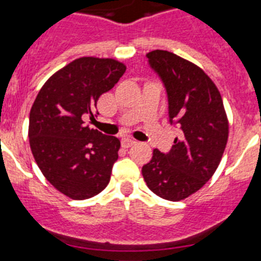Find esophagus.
<instances>
[{
  "label": "esophagus",
  "instance_id": "1",
  "mask_svg": "<svg viewBox=\"0 0 261 261\" xmlns=\"http://www.w3.org/2000/svg\"><path fill=\"white\" fill-rule=\"evenodd\" d=\"M135 144H136V141L133 140V138L126 137V138H123V140H121V145H123V147H130L132 145H135Z\"/></svg>",
  "mask_w": 261,
  "mask_h": 261
}]
</instances>
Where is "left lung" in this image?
<instances>
[{
  "label": "left lung",
  "instance_id": "8db88e82",
  "mask_svg": "<svg viewBox=\"0 0 261 261\" xmlns=\"http://www.w3.org/2000/svg\"><path fill=\"white\" fill-rule=\"evenodd\" d=\"M146 56L165 84L170 123L180 126L181 135L167 154L153 151L142 176L156 196L180 201L216 172L229 138V120L220 91L200 66L168 50Z\"/></svg>",
  "mask_w": 261,
  "mask_h": 261
}]
</instances>
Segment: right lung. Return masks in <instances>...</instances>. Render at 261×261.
I'll return each instance as SVG.
<instances>
[{"instance_id": "1", "label": "right lung", "mask_w": 261, "mask_h": 261, "mask_svg": "<svg viewBox=\"0 0 261 261\" xmlns=\"http://www.w3.org/2000/svg\"><path fill=\"white\" fill-rule=\"evenodd\" d=\"M125 69L114 59L80 57L50 75L32 105V155L45 179L70 199H90L110 183L119 138L90 129L85 121L95 120L98 99Z\"/></svg>"}]
</instances>
